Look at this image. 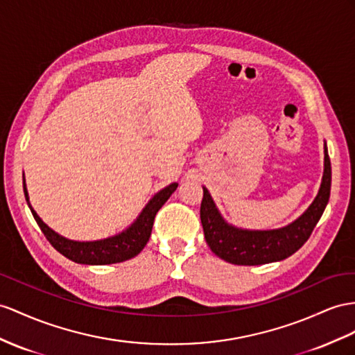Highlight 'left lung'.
<instances>
[{"instance_id": "8db88e82", "label": "left lung", "mask_w": 355, "mask_h": 355, "mask_svg": "<svg viewBox=\"0 0 355 355\" xmlns=\"http://www.w3.org/2000/svg\"><path fill=\"white\" fill-rule=\"evenodd\" d=\"M324 175L321 189L306 213L285 228L272 231H244L226 223L204 187L201 223L207 244L214 255L235 266H261L282 261L295 253L311 237L330 198L331 165L324 150Z\"/></svg>"}]
</instances>
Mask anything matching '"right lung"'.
Returning <instances> with one entry per match:
<instances>
[{"label":"right lung","mask_w":355,"mask_h":355,"mask_svg":"<svg viewBox=\"0 0 355 355\" xmlns=\"http://www.w3.org/2000/svg\"><path fill=\"white\" fill-rule=\"evenodd\" d=\"M177 186H178L177 183H172L168 187L160 190V192L147 204V207L144 208V211L138 217V220H136L127 231L121 232L120 235H115V237H111V239L100 240V241H87V243L71 241L61 237V235H58L57 232H53L48 225H44L42 222L37 213L31 208L25 184H24V193L26 198V202H28L31 208L34 219L40 226L44 237L48 239V241L61 253V255H64L66 258L71 259L73 262H78V264L105 266V264H116V262L132 259L145 248V244H147L151 235L154 217H156L162 205L168 201L169 196L175 192Z\"/></svg>","instance_id":"obj_1"}]
</instances>
